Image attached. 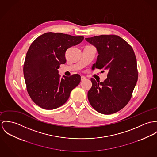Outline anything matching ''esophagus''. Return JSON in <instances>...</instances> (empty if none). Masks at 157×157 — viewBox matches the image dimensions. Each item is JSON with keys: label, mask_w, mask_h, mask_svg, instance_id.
Returning <instances> with one entry per match:
<instances>
[{"label": "esophagus", "mask_w": 157, "mask_h": 157, "mask_svg": "<svg viewBox=\"0 0 157 157\" xmlns=\"http://www.w3.org/2000/svg\"><path fill=\"white\" fill-rule=\"evenodd\" d=\"M81 81H84L86 79V78L85 76H81Z\"/></svg>", "instance_id": "obj_1"}]
</instances>
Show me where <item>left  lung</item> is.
<instances>
[{"instance_id": "left-lung-1", "label": "left lung", "mask_w": 157, "mask_h": 157, "mask_svg": "<svg viewBox=\"0 0 157 157\" xmlns=\"http://www.w3.org/2000/svg\"><path fill=\"white\" fill-rule=\"evenodd\" d=\"M86 40L97 48L99 53L92 69L108 70L104 82L91 78L92 87L87 94L89 102L100 113H115L129 102L138 79L135 53L118 35H98Z\"/></svg>"}]
</instances>
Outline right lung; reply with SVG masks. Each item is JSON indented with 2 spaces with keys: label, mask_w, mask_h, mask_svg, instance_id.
<instances>
[{
  "label": "right lung",
  "mask_w": 157,
  "mask_h": 157,
  "mask_svg": "<svg viewBox=\"0 0 157 157\" xmlns=\"http://www.w3.org/2000/svg\"><path fill=\"white\" fill-rule=\"evenodd\" d=\"M84 38L49 32L32 43L26 53L23 74L27 91L35 104L53 109L67 102L71 90L80 83L81 76L74 74L60 79L58 69L66 63L67 49Z\"/></svg>",
  "instance_id": "right-lung-1"
}]
</instances>
